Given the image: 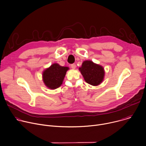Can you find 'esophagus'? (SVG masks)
Instances as JSON below:
<instances>
[{"label":"esophagus","mask_w":146,"mask_h":146,"mask_svg":"<svg viewBox=\"0 0 146 146\" xmlns=\"http://www.w3.org/2000/svg\"><path fill=\"white\" fill-rule=\"evenodd\" d=\"M71 68H72V69H74V70H75V68H76V64H71Z\"/></svg>","instance_id":"obj_1"}]
</instances>
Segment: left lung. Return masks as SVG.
I'll list each match as a JSON object with an SVG mask.
<instances>
[{
  "mask_svg": "<svg viewBox=\"0 0 146 146\" xmlns=\"http://www.w3.org/2000/svg\"><path fill=\"white\" fill-rule=\"evenodd\" d=\"M79 70L84 80L92 86H98L104 80L105 70L104 67L91 60H85L82 63Z\"/></svg>",
  "mask_w": 146,
  "mask_h": 146,
  "instance_id": "obj_1",
  "label": "left lung"
}]
</instances>
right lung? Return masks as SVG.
I'll return each mask as SVG.
<instances>
[{"label":"right lung","mask_w":146,"mask_h":146,"mask_svg":"<svg viewBox=\"0 0 146 146\" xmlns=\"http://www.w3.org/2000/svg\"><path fill=\"white\" fill-rule=\"evenodd\" d=\"M68 67H63L57 63L52 64L42 72V80L48 89L54 90L63 83Z\"/></svg>","instance_id":"obj_1"}]
</instances>
